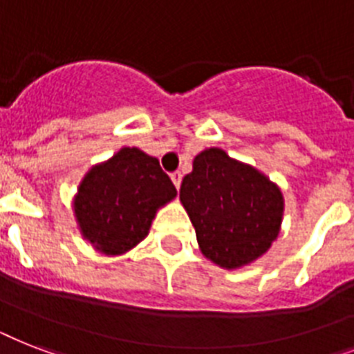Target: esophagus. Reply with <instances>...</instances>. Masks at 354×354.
I'll use <instances>...</instances> for the list:
<instances>
[{
    "label": "esophagus",
    "instance_id": "34e87169",
    "mask_svg": "<svg viewBox=\"0 0 354 354\" xmlns=\"http://www.w3.org/2000/svg\"><path fill=\"white\" fill-rule=\"evenodd\" d=\"M171 180H172V183L176 185V189H180V183H182V172H180V171L172 172Z\"/></svg>",
    "mask_w": 354,
    "mask_h": 354
}]
</instances>
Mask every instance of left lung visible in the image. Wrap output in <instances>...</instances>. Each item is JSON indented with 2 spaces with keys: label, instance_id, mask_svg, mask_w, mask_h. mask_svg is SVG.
I'll list each match as a JSON object with an SVG mask.
<instances>
[{
  "label": "left lung",
  "instance_id": "8db88e82",
  "mask_svg": "<svg viewBox=\"0 0 354 354\" xmlns=\"http://www.w3.org/2000/svg\"><path fill=\"white\" fill-rule=\"evenodd\" d=\"M180 200L205 257L239 268L261 257L279 233L283 194L252 167L221 149L200 152L182 180Z\"/></svg>",
  "mask_w": 354,
  "mask_h": 354
}]
</instances>
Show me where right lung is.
I'll use <instances>...</instances> for the list:
<instances>
[{
	"mask_svg": "<svg viewBox=\"0 0 354 354\" xmlns=\"http://www.w3.org/2000/svg\"><path fill=\"white\" fill-rule=\"evenodd\" d=\"M174 196L176 187L160 161L127 147L86 174L75 198V215L97 250L119 255L143 241L156 209Z\"/></svg>",
	"mask_w": 354,
	"mask_h": 354,
	"instance_id": "add662e5",
	"label": "right lung"
}]
</instances>
